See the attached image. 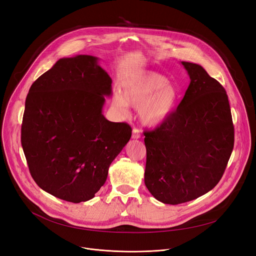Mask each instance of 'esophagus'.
Segmentation results:
<instances>
[{
    "mask_svg": "<svg viewBox=\"0 0 256 256\" xmlns=\"http://www.w3.org/2000/svg\"><path fill=\"white\" fill-rule=\"evenodd\" d=\"M140 136H141V130H138V128H132V138H138Z\"/></svg>",
    "mask_w": 256,
    "mask_h": 256,
    "instance_id": "obj_1",
    "label": "esophagus"
}]
</instances>
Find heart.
<instances>
[{
  "mask_svg": "<svg viewBox=\"0 0 256 256\" xmlns=\"http://www.w3.org/2000/svg\"><path fill=\"white\" fill-rule=\"evenodd\" d=\"M176 92L160 74L147 72L138 74L124 84V95L116 92L113 103L122 110L128 105L141 107V118L145 124L156 126L166 120L172 112Z\"/></svg>",
  "mask_w": 256,
  "mask_h": 256,
  "instance_id": "obj_1",
  "label": "heart"
}]
</instances>
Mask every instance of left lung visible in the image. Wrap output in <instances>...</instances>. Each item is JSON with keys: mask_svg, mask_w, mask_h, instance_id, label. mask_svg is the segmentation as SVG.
I'll list each match as a JSON object with an SVG mask.
<instances>
[{"mask_svg": "<svg viewBox=\"0 0 256 256\" xmlns=\"http://www.w3.org/2000/svg\"><path fill=\"white\" fill-rule=\"evenodd\" d=\"M182 64L190 84L176 110L145 132V184L160 202L194 200L220 180L234 148L226 92L198 64Z\"/></svg>", "mask_w": 256, "mask_h": 256, "instance_id": "1", "label": "left lung"}]
</instances>
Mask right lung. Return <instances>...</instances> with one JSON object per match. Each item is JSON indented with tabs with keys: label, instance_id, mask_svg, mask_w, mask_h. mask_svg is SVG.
<instances>
[{
	"label": "right lung",
	"instance_id": "add662e5",
	"mask_svg": "<svg viewBox=\"0 0 256 256\" xmlns=\"http://www.w3.org/2000/svg\"><path fill=\"white\" fill-rule=\"evenodd\" d=\"M112 80L98 58L59 59L30 86L21 126L30 172L49 194L74 203L94 198L132 128L102 114Z\"/></svg>",
	"mask_w": 256,
	"mask_h": 256
}]
</instances>
